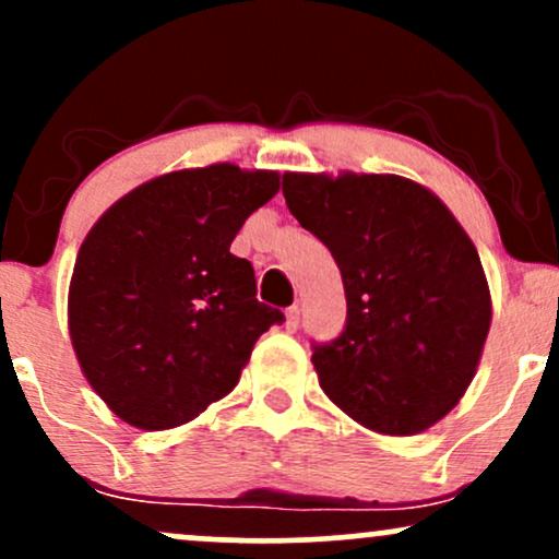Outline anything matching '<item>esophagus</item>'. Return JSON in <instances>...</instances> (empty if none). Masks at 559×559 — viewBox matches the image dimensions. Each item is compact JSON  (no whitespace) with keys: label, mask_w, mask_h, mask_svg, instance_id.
<instances>
[{"label":"esophagus","mask_w":559,"mask_h":559,"mask_svg":"<svg viewBox=\"0 0 559 559\" xmlns=\"http://www.w3.org/2000/svg\"><path fill=\"white\" fill-rule=\"evenodd\" d=\"M299 329V307H288L286 310V331H297Z\"/></svg>","instance_id":"obj_1"}]
</instances>
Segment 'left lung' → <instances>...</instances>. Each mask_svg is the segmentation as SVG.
Wrapping results in <instances>:
<instances>
[{
  "instance_id": "obj_1",
  "label": "left lung",
  "mask_w": 559,
  "mask_h": 559,
  "mask_svg": "<svg viewBox=\"0 0 559 559\" xmlns=\"http://www.w3.org/2000/svg\"><path fill=\"white\" fill-rule=\"evenodd\" d=\"M284 197L344 281L346 329L312 355L320 389L370 431L423 433L463 400L489 336L476 243L394 173H284Z\"/></svg>"
}]
</instances>
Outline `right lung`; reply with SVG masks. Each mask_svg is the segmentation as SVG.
I'll use <instances>...</instances> for the list:
<instances>
[{"label": "right lung", "mask_w": 559, "mask_h": 559, "mask_svg": "<svg viewBox=\"0 0 559 559\" xmlns=\"http://www.w3.org/2000/svg\"><path fill=\"white\" fill-rule=\"evenodd\" d=\"M278 170L234 163L163 173L107 210L83 239L68 288L81 373L128 426L168 431L234 391L254 342L284 320L230 254Z\"/></svg>", "instance_id": "obj_1"}]
</instances>
